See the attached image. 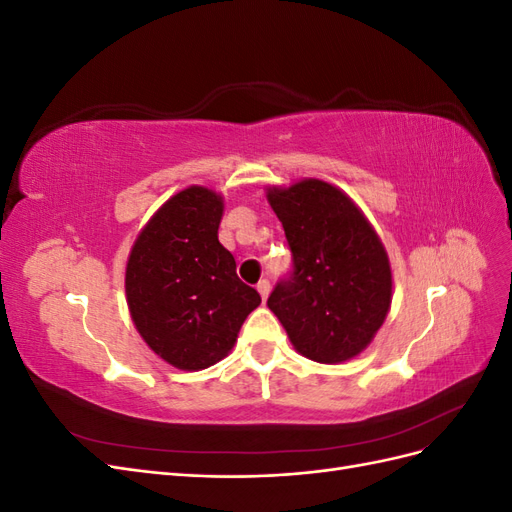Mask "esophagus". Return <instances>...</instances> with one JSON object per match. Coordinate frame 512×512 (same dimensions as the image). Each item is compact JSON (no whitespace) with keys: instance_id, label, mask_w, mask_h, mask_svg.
<instances>
[{"instance_id":"34e87169","label":"esophagus","mask_w":512,"mask_h":512,"mask_svg":"<svg viewBox=\"0 0 512 512\" xmlns=\"http://www.w3.org/2000/svg\"><path fill=\"white\" fill-rule=\"evenodd\" d=\"M256 290L260 292L262 301H267V297H269V290H271V284H269L267 280H260V282H258V286H256Z\"/></svg>"}]
</instances>
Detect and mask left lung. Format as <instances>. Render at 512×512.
Segmentation results:
<instances>
[{"mask_svg":"<svg viewBox=\"0 0 512 512\" xmlns=\"http://www.w3.org/2000/svg\"><path fill=\"white\" fill-rule=\"evenodd\" d=\"M294 258L267 301L305 359L337 365L376 337L393 301L391 260L354 200L322 179L267 188Z\"/></svg>","mask_w":512,"mask_h":512,"instance_id":"1","label":"left lung"}]
</instances>
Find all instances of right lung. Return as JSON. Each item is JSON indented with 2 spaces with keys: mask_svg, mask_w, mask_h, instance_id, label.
Returning <instances> with one entry per match:
<instances>
[{
  "mask_svg": "<svg viewBox=\"0 0 512 512\" xmlns=\"http://www.w3.org/2000/svg\"><path fill=\"white\" fill-rule=\"evenodd\" d=\"M224 196L190 185L138 232L126 262V301L136 331L162 361L200 371L222 361L260 294L237 277L218 239Z\"/></svg>",
  "mask_w": 512,
  "mask_h": 512,
  "instance_id": "add662e5",
  "label": "right lung"
}]
</instances>
